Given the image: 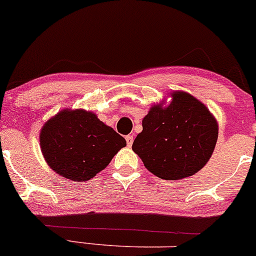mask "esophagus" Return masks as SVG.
I'll return each instance as SVG.
<instances>
[{
	"instance_id": "obj_1",
	"label": "esophagus",
	"mask_w": 256,
	"mask_h": 256,
	"mask_svg": "<svg viewBox=\"0 0 256 256\" xmlns=\"http://www.w3.org/2000/svg\"><path fill=\"white\" fill-rule=\"evenodd\" d=\"M126 143H128V146H131L132 143H134V136H130V134L126 136Z\"/></svg>"
}]
</instances>
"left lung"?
Returning a JSON list of instances; mask_svg holds the SVG:
<instances>
[{"label": "left lung", "mask_w": 256, "mask_h": 256, "mask_svg": "<svg viewBox=\"0 0 256 256\" xmlns=\"http://www.w3.org/2000/svg\"><path fill=\"white\" fill-rule=\"evenodd\" d=\"M168 106L154 104L132 150L163 180L192 176L208 163L218 138V124L204 104L186 92H173Z\"/></svg>", "instance_id": "obj_1"}]
</instances>
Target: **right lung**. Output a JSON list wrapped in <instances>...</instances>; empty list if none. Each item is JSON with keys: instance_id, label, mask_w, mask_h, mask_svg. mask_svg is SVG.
Instances as JSON below:
<instances>
[{"instance_id": "right-lung-1", "label": "right lung", "mask_w": 256, "mask_h": 256, "mask_svg": "<svg viewBox=\"0 0 256 256\" xmlns=\"http://www.w3.org/2000/svg\"><path fill=\"white\" fill-rule=\"evenodd\" d=\"M46 163L63 178L84 182L104 170L126 146L124 137L84 110H64L40 130Z\"/></svg>"}]
</instances>
